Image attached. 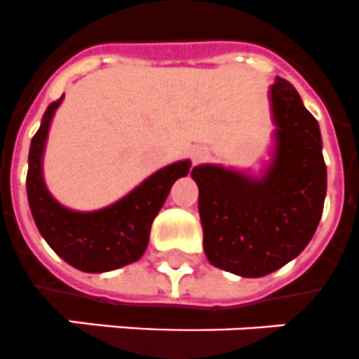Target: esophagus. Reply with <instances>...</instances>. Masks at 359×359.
<instances>
[{"label":"esophagus","instance_id":"obj_1","mask_svg":"<svg viewBox=\"0 0 359 359\" xmlns=\"http://www.w3.org/2000/svg\"><path fill=\"white\" fill-rule=\"evenodd\" d=\"M203 156H205V149H201V147L194 149V153H191V158L194 160H201Z\"/></svg>","mask_w":359,"mask_h":359}]
</instances>
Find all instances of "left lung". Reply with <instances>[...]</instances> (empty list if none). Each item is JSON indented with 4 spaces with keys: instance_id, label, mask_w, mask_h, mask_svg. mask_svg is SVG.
I'll return each mask as SVG.
<instances>
[{
    "instance_id": "1",
    "label": "left lung",
    "mask_w": 359,
    "mask_h": 359,
    "mask_svg": "<svg viewBox=\"0 0 359 359\" xmlns=\"http://www.w3.org/2000/svg\"><path fill=\"white\" fill-rule=\"evenodd\" d=\"M273 145L260 173L201 164L203 247L208 262L245 278L280 269L316 234L326 197V165L317 119L285 79L269 88Z\"/></svg>"
}]
</instances>
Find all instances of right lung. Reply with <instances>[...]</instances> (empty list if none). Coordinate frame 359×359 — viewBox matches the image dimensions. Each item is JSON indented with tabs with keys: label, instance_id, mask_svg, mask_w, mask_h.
<instances>
[{
	"label": "right lung",
	"instance_id": "add662e5",
	"mask_svg": "<svg viewBox=\"0 0 359 359\" xmlns=\"http://www.w3.org/2000/svg\"><path fill=\"white\" fill-rule=\"evenodd\" d=\"M64 95L43 112L31 140L27 171L29 208L38 232L64 262L84 273H107L140 260L149 243L154 217L173 182L189 173L191 162L179 160L154 171L121 199L104 208L81 212L60 205L43 180V151L49 127Z\"/></svg>",
	"mask_w": 359,
	"mask_h": 359
}]
</instances>
